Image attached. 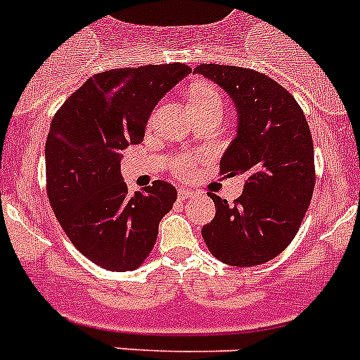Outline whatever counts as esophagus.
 Instances as JSON below:
<instances>
[{
  "label": "esophagus",
  "mask_w": 360,
  "mask_h": 360,
  "mask_svg": "<svg viewBox=\"0 0 360 360\" xmlns=\"http://www.w3.org/2000/svg\"><path fill=\"white\" fill-rule=\"evenodd\" d=\"M195 196V191L191 189H178V198L180 200H189Z\"/></svg>",
  "instance_id": "34e87169"
}]
</instances>
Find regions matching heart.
Here are the masks:
<instances>
[{
    "label": "heart",
    "mask_w": 360,
    "mask_h": 360,
    "mask_svg": "<svg viewBox=\"0 0 360 360\" xmlns=\"http://www.w3.org/2000/svg\"><path fill=\"white\" fill-rule=\"evenodd\" d=\"M224 106V98H221V94H219L216 88L209 84H198L193 86L189 90V106ZM174 173L182 174V176H187V174L193 173V164H191L189 158L180 157L174 160L173 164Z\"/></svg>",
    "instance_id": "1"
}]
</instances>
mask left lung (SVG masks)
<instances>
[{"mask_svg":"<svg viewBox=\"0 0 360 360\" xmlns=\"http://www.w3.org/2000/svg\"><path fill=\"white\" fill-rule=\"evenodd\" d=\"M238 108V136L219 162V174H243L240 198L209 193L216 216L202 229L207 249L232 266L274 259L297 234L314 186V142L307 117L292 94L265 73L241 66L200 65Z\"/></svg>","mask_w":360,"mask_h":360,"instance_id":"obj_1","label":"left lung"}]
</instances>
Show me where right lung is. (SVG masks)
<instances>
[{
  "label": "right lung",
  "instance_id": "1",
  "mask_svg": "<svg viewBox=\"0 0 360 360\" xmlns=\"http://www.w3.org/2000/svg\"><path fill=\"white\" fill-rule=\"evenodd\" d=\"M191 72L169 63L95 73L53 115L44 148L46 195L73 247L95 265L133 270L155 247L176 189L155 180L129 195L120 151L141 144L153 108Z\"/></svg>",
  "mask_w": 360,
  "mask_h": 360
}]
</instances>
